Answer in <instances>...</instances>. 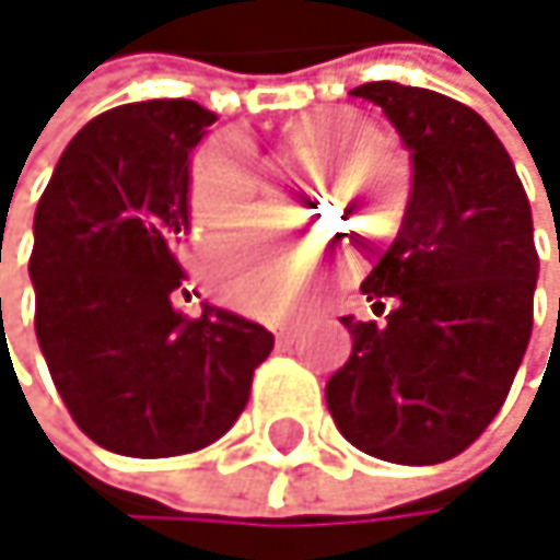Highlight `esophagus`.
<instances>
[{
  "mask_svg": "<svg viewBox=\"0 0 560 560\" xmlns=\"http://www.w3.org/2000/svg\"><path fill=\"white\" fill-rule=\"evenodd\" d=\"M295 335H299V328H295V325H278V328H275L278 345H292V341H295Z\"/></svg>",
  "mask_w": 560,
  "mask_h": 560,
  "instance_id": "1",
  "label": "esophagus"
}]
</instances>
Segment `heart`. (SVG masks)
I'll return each instance as SVG.
<instances>
[{"label": "heart", "instance_id": "1", "mask_svg": "<svg viewBox=\"0 0 560 560\" xmlns=\"http://www.w3.org/2000/svg\"><path fill=\"white\" fill-rule=\"evenodd\" d=\"M295 149L308 155H328L338 175L351 178H385L398 182L401 168L392 155L369 145L375 126L354 108H312L295 115L285 126ZM258 195V165L252 149L235 139H215L202 145L188 175V209L202 229H219L245 215ZM322 258V248L295 235L265 225H245L238 232L219 235L198 252L212 295L232 308L282 318L299 308L302 292Z\"/></svg>", "mask_w": 560, "mask_h": 560}]
</instances>
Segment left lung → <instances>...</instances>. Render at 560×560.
Masks as SVG:
<instances>
[{
    "instance_id": "8db88e82",
    "label": "left lung",
    "mask_w": 560,
    "mask_h": 560,
    "mask_svg": "<svg viewBox=\"0 0 560 560\" xmlns=\"http://www.w3.org/2000/svg\"><path fill=\"white\" fill-rule=\"evenodd\" d=\"M351 95L382 105L415 175L398 238L362 282L382 322L341 318L351 354L325 401L358 452L438 465L491 424L525 358L538 282L532 206L475 108L398 82Z\"/></svg>"
}]
</instances>
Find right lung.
I'll return each instance as SVG.
<instances>
[{
    "mask_svg": "<svg viewBox=\"0 0 560 560\" xmlns=\"http://www.w3.org/2000/svg\"><path fill=\"white\" fill-rule=\"evenodd\" d=\"M215 115L188 98L118 105L66 145L35 209V338L72 421L129 458L198 452L238 421L268 328L175 312L188 152Z\"/></svg>",
    "mask_w": 560,
    "mask_h": 560,
    "instance_id": "1",
    "label": "right lung"
}]
</instances>
